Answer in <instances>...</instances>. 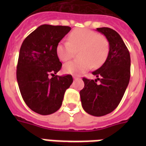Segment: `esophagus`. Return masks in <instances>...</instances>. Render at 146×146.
<instances>
[{"instance_id": "1", "label": "esophagus", "mask_w": 146, "mask_h": 146, "mask_svg": "<svg viewBox=\"0 0 146 146\" xmlns=\"http://www.w3.org/2000/svg\"><path fill=\"white\" fill-rule=\"evenodd\" d=\"M73 79H74V80H77V79H78L77 76H73Z\"/></svg>"}]
</instances>
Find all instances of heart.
I'll return each mask as SVG.
<instances>
[{
  "instance_id": "obj_1",
  "label": "heart",
  "mask_w": 146,
  "mask_h": 146,
  "mask_svg": "<svg viewBox=\"0 0 146 146\" xmlns=\"http://www.w3.org/2000/svg\"><path fill=\"white\" fill-rule=\"evenodd\" d=\"M78 60L64 65V73L82 74L94 66L98 67L106 60L109 52V42L104 35L89 29H76L69 35L68 42H59L56 53L61 61H67L78 51Z\"/></svg>"
}]
</instances>
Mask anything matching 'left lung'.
Masks as SVG:
<instances>
[{
    "label": "left lung",
    "instance_id": "obj_1",
    "mask_svg": "<svg viewBox=\"0 0 146 146\" xmlns=\"http://www.w3.org/2000/svg\"><path fill=\"white\" fill-rule=\"evenodd\" d=\"M109 42L106 60L92 72L96 80L82 78L84 88L80 92L82 108L92 116L101 117L111 113L118 106L130 78V55L122 38L108 27L97 28ZM99 80L100 84H97Z\"/></svg>",
    "mask_w": 146,
    "mask_h": 146
}]
</instances>
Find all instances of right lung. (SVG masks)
I'll list each match as a JSON object with an SVG mask.
<instances>
[{"instance_id": "obj_1", "label": "right lung", "mask_w": 146, "mask_h": 146, "mask_svg": "<svg viewBox=\"0 0 146 146\" xmlns=\"http://www.w3.org/2000/svg\"><path fill=\"white\" fill-rule=\"evenodd\" d=\"M69 26L44 24L23 42L17 64V80L27 106L35 113L48 115L61 107L64 93L73 82L71 75L54 76L62 66L56 53ZM53 76L49 78V76Z\"/></svg>"}]
</instances>
